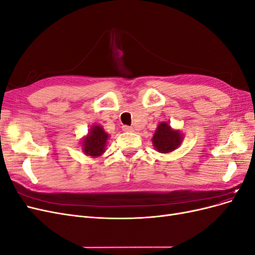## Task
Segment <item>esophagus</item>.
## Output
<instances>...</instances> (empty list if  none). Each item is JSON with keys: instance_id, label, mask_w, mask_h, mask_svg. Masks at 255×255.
Segmentation results:
<instances>
[{"instance_id": "obj_1", "label": "esophagus", "mask_w": 255, "mask_h": 255, "mask_svg": "<svg viewBox=\"0 0 255 255\" xmlns=\"http://www.w3.org/2000/svg\"><path fill=\"white\" fill-rule=\"evenodd\" d=\"M122 129L125 130V132H134V128L129 126H123Z\"/></svg>"}]
</instances>
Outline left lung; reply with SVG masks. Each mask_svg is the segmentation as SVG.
<instances>
[{
	"mask_svg": "<svg viewBox=\"0 0 255 255\" xmlns=\"http://www.w3.org/2000/svg\"><path fill=\"white\" fill-rule=\"evenodd\" d=\"M183 135L180 130L172 129L167 122H160L152 138L153 146L159 153H169L181 144Z\"/></svg>",
	"mask_w": 255,
	"mask_h": 255,
	"instance_id": "8db88e82",
	"label": "left lung"
}]
</instances>
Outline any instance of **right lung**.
Segmentation results:
<instances>
[{
    "mask_svg": "<svg viewBox=\"0 0 255 255\" xmlns=\"http://www.w3.org/2000/svg\"><path fill=\"white\" fill-rule=\"evenodd\" d=\"M109 139L107 134L101 126H92L88 135L83 139V151L88 156L98 157L105 152Z\"/></svg>",
    "mask_w": 255,
    "mask_h": 255,
    "instance_id": "1",
    "label": "right lung"
}]
</instances>
